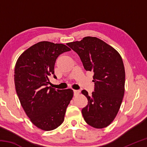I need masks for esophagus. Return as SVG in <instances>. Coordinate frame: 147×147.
I'll return each mask as SVG.
<instances>
[{
	"instance_id": "34e87169",
	"label": "esophagus",
	"mask_w": 147,
	"mask_h": 147,
	"mask_svg": "<svg viewBox=\"0 0 147 147\" xmlns=\"http://www.w3.org/2000/svg\"><path fill=\"white\" fill-rule=\"evenodd\" d=\"M73 93H74V95L76 96L77 94H79V91H77V90H73Z\"/></svg>"
}]
</instances>
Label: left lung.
Here are the masks:
<instances>
[{"label":"left lung","mask_w":147,"mask_h":147,"mask_svg":"<svg viewBox=\"0 0 147 147\" xmlns=\"http://www.w3.org/2000/svg\"><path fill=\"white\" fill-rule=\"evenodd\" d=\"M67 45L78 54L84 69L94 73L91 95L82 91L88 100L82 109L84 120L93 128H105L115 118L123 99L125 71L121 56L112 47L95 37H85Z\"/></svg>","instance_id":"obj_1"}]
</instances>
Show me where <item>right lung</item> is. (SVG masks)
Listing matches in <instances>:
<instances>
[{
    "label": "right lung",
    "instance_id": "add662e5",
    "mask_svg": "<svg viewBox=\"0 0 147 147\" xmlns=\"http://www.w3.org/2000/svg\"><path fill=\"white\" fill-rule=\"evenodd\" d=\"M70 51L63 44L41 41L26 50L15 66V86L20 102L32 123L43 130H53L61 125L73 96L71 89L48 87L49 76L56 78V59Z\"/></svg>",
    "mask_w": 147,
    "mask_h": 147
}]
</instances>
